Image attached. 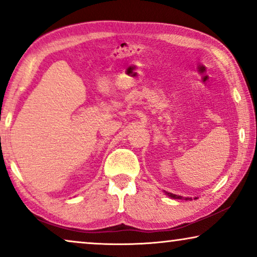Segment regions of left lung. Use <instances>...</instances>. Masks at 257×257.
Instances as JSON below:
<instances>
[{
  "label": "left lung",
  "mask_w": 257,
  "mask_h": 257,
  "mask_svg": "<svg viewBox=\"0 0 257 257\" xmlns=\"http://www.w3.org/2000/svg\"><path fill=\"white\" fill-rule=\"evenodd\" d=\"M166 194H167L168 196H170V198H172V199H180V200L185 199V200H192V198H182V196H180V195L172 194V193H167V192H166Z\"/></svg>",
  "instance_id": "1"
}]
</instances>
